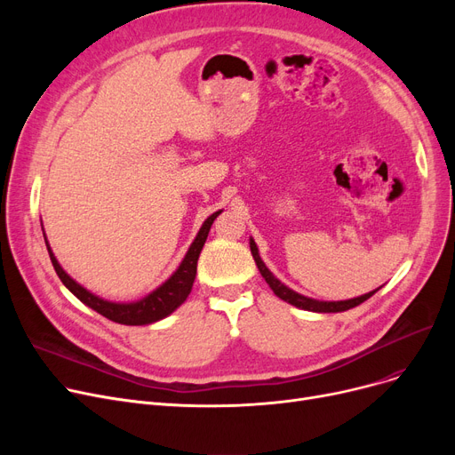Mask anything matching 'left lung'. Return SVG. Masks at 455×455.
<instances>
[{
    "instance_id": "8db88e82",
    "label": "left lung",
    "mask_w": 455,
    "mask_h": 455,
    "mask_svg": "<svg viewBox=\"0 0 455 455\" xmlns=\"http://www.w3.org/2000/svg\"><path fill=\"white\" fill-rule=\"evenodd\" d=\"M251 252H252V258L256 261V266L261 273V276L266 278V282L269 283V288L273 290V293L285 300L290 302L297 307H302V309H307V312H319V314H336V312H345V309H350L354 306H360L362 302H365L367 299H371L376 291H371V293H365L362 297H355V299H350V300H339V302H321V300H314V299H307V297H302L299 293H295L293 290L285 288V285L273 276V273L266 267L264 261H261L259 254H258V247L254 243V240H251Z\"/></svg>"
}]
</instances>
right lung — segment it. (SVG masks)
Here are the masks:
<instances>
[{
  "instance_id": "add662e5",
  "label": "right lung",
  "mask_w": 455,
  "mask_h": 455,
  "mask_svg": "<svg viewBox=\"0 0 455 455\" xmlns=\"http://www.w3.org/2000/svg\"><path fill=\"white\" fill-rule=\"evenodd\" d=\"M221 212L212 213L210 218L204 221V225L201 227L196 242L191 243L189 251L186 252L182 264L179 266V269L173 273V276L167 280L165 283H162L160 288L153 293H149L146 299H141L138 302H131V304H117V302H108L103 300L100 297L92 295L90 291H86L83 285H79L74 278H69L64 269L59 266V261L55 258V254L52 252L50 245H47V252H50L52 264L59 275V278L62 280V283L66 288L74 293L81 302H84L86 306H90L95 312L101 314L103 317L119 323V324H127V326H140V324H151L155 321H160L164 317H167L170 314H173L175 309L188 299L191 285H194L196 275H197V259L199 254L204 247V242L208 237L210 227L213 223V220L218 218ZM45 237V235H44Z\"/></svg>"
}]
</instances>
